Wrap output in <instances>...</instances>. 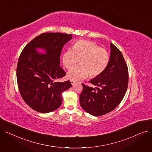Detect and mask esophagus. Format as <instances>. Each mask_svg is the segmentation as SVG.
Returning <instances> with one entry per match:
<instances>
[{
	"mask_svg": "<svg viewBox=\"0 0 152 152\" xmlns=\"http://www.w3.org/2000/svg\"><path fill=\"white\" fill-rule=\"evenodd\" d=\"M71 84H72V85L74 86V85L76 84V82H75V81H72V80H71Z\"/></svg>",
	"mask_w": 152,
	"mask_h": 152,
	"instance_id": "34e87169",
	"label": "esophagus"
}]
</instances>
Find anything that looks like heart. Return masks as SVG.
Returning a JSON list of instances; mask_svg holds the SVG:
<instances>
[{
    "instance_id": "obj_1",
    "label": "heart",
    "mask_w": 152,
    "mask_h": 152,
    "mask_svg": "<svg viewBox=\"0 0 152 152\" xmlns=\"http://www.w3.org/2000/svg\"><path fill=\"white\" fill-rule=\"evenodd\" d=\"M79 61L80 66L73 68L67 73L68 78L75 82L89 75L91 78L101 75L108 65L110 55L107 50L94 42L80 40L62 57L63 66L68 69L73 68Z\"/></svg>"
}]
</instances>
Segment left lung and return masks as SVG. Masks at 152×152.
<instances>
[{"mask_svg":"<svg viewBox=\"0 0 152 152\" xmlns=\"http://www.w3.org/2000/svg\"><path fill=\"white\" fill-rule=\"evenodd\" d=\"M110 48L107 68L101 75L89 81L97 87L82 84L83 89L79 95L81 107L95 116L107 114L116 108L122 101L128 86V69L123 56L111 42Z\"/></svg>","mask_w":152,"mask_h":152,"instance_id":"1","label":"left lung"}]
</instances>
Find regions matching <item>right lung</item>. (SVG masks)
<instances>
[{
  "mask_svg": "<svg viewBox=\"0 0 152 152\" xmlns=\"http://www.w3.org/2000/svg\"><path fill=\"white\" fill-rule=\"evenodd\" d=\"M72 35L60 33H42L28 44L18 61L17 78L23 99L32 109L42 113L58 108L62 93L72 86L69 81L55 80L66 75L60 66L63 47ZM42 49V54L37 51Z\"/></svg>",
  "mask_w": 152,
  "mask_h": 152,
  "instance_id": "add662e5",
  "label": "right lung"
}]
</instances>
